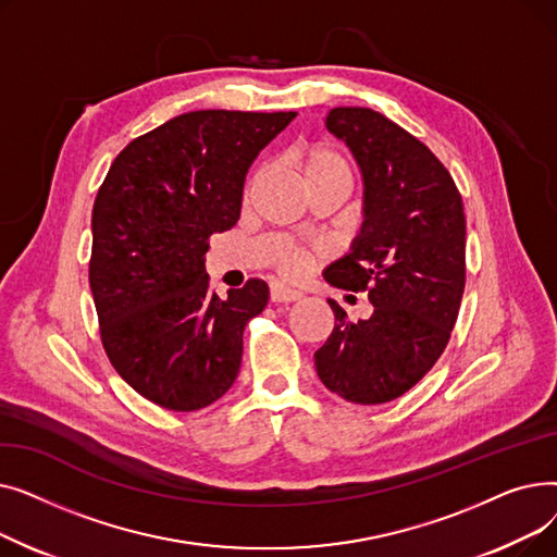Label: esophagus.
I'll return each instance as SVG.
<instances>
[{"label":"esophagus","instance_id":"34e87169","mask_svg":"<svg viewBox=\"0 0 557 557\" xmlns=\"http://www.w3.org/2000/svg\"><path fill=\"white\" fill-rule=\"evenodd\" d=\"M302 300V294L296 288H288L284 284H271V302H296Z\"/></svg>","mask_w":557,"mask_h":557}]
</instances>
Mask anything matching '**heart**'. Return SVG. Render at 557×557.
I'll list each match as a JSON object with an SVG mask.
<instances>
[{
    "instance_id": "heart-1",
    "label": "heart",
    "mask_w": 557,
    "mask_h": 557,
    "mask_svg": "<svg viewBox=\"0 0 557 557\" xmlns=\"http://www.w3.org/2000/svg\"><path fill=\"white\" fill-rule=\"evenodd\" d=\"M294 164L298 166L307 187L325 185V183H343L349 187V183H352V164H349V160L338 149H334L332 144L313 141V144L298 146L294 151ZM261 175L263 171L257 169L248 178L246 191H244L246 200L250 198L252 189L261 181ZM315 257H318V250L313 248L282 244L273 255V263L280 275L288 280H298L313 267Z\"/></svg>"
}]
</instances>
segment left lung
<instances>
[{
  "label": "left lung",
  "mask_w": 557,
  "mask_h": 557,
  "mask_svg": "<svg viewBox=\"0 0 557 557\" xmlns=\"http://www.w3.org/2000/svg\"><path fill=\"white\" fill-rule=\"evenodd\" d=\"M325 124L366 183L361 234L325 280L368 290L374 311L352 323L330 300L336 325L313 355L315 372L347 401L384 404L411 391L449 343L465 290L462 198L445 164L388 116L332 108Z\"/></svg>",
  "instance_id": "obj_1"
}]
</instances>
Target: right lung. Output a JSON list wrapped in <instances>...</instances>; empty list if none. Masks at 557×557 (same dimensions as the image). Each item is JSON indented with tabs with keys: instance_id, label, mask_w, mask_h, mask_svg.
I'll return each instance as SVG.
<instances>
[{
	"instance_id": "1",
	"label": "right lung",
	"mask_w": 557,
	"mask_h": 557,
	"mask_svg": "<svg viewBox=\"0 0 557 557\" xmlns=\"http://www.w3.org/2000/svg\"><path fill=\"white\" fill-rule=\"evenodd\" d=\"M298 112L196 110L135 137L92 208L90 288L99 334L124 382L169 411H198L239 374L263 280L221 300L202 255L239 219L246 173Z\"/></svg>"
}]
</instances>
